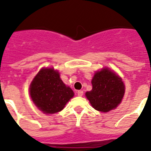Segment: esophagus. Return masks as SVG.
I'll return each instance as SVG.
<instances>
[{
	"mask_svg": "<svg viewBox=\"0 0 151 151\" xmlns=\"http://www.w3.org/2000/svg\"><path fill=\"white\" fill-rule=\"evenodd\" d=\"M77 95H78V96H82L83 91H78V92H77Z\"/></svg>",
	"mask_w": 151,
	"mask_h": 151,
	"instance_id": "obj_1",
	"label": "esophagus"
}]
</instances>
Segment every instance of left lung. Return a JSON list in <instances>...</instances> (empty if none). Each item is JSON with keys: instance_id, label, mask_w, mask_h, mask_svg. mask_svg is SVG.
<instances>
[{"instance_id": "1", "label": "left lung", "mask_w": 151, "mask_h": 151, "mask_svg": "<svg viewBox=\"0 0 151 151\" xmlns=\"http://www.w3.org/2000/svg\"><path fill=\"white\" fill-rule=\"evenodd\" d=\"M91 83L92 90L86 92L85 96L96 110L108 112L121 103L125 85L114 71L105 67L96 72Z\"/></svg>"}]
</instances>
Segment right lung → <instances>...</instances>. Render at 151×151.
<instances>
[{"instance_id":"add662e5","label":"right lung","mask_w":151,"mask_h":151,"mask_svg":"<svg viewBox=\"0 0 151 151\" xmlns=\"http://www.w3.org/2000/svg\"><path fill=\"white\" fill-rule=\"evenodd\" d=\"M30 95L40 110L51 114L63 110L74 92L60 79L58 70L42 68L30 84Z\"/></svg>"}]
</instances>
